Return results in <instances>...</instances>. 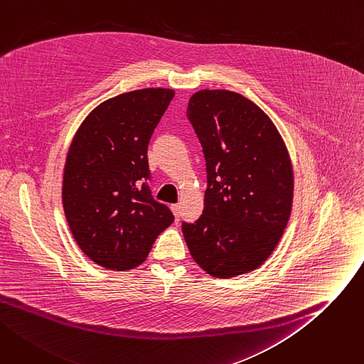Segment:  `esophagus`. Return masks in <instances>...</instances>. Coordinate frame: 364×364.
Returning <instances> with one entry per match:
<instances>
[{
	"instance_id": "esophagus-1",
	"label": "esophagus",
	"mask_w": 364,
	"mask_h": 364,
	"mask_svg": "<svg viewBox=\"0 0 364 364\" xmlns=\"http://www.w3.org/2000/svg\"><path fill=\"white\" fill-rule=\"evenodd\" d=\"M171 210H173V213L176 216V221H178V218H180V205H171Z\"/></svg>"
}]
</instances>
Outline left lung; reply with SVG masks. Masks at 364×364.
Returning <instances> with one entry per match:
<instances>
[{"label": "left lung", "instance_id": "1", "mask_svg": "<svg viewBox=\"0 0 364 364\" xmlns=\"http://www.w3.org/2000/svg\"><path fill=\"white\" fill-rule=\"evenodd\" d=\"M187 118L206 161L205 208L183 223L191 257L216 278L250 272L269 257L293 205V166L277 127L230 90H199Z\"/></svg>", "mask_w": 364, "mask_h": 364}]
</instances>
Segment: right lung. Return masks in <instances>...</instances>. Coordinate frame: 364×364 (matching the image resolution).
I'll return each instance as SVG.
<instances>
[{
  "label": "right lung",
  "mask_w": 364,
  "mask_h": 364,
  "mask_svg": "<svg viewBox=\"0 0 364 364\" xmlns=\"http://www.w3.org/2000/svg\"><path fill=\"white\" fill-rule=\"evenodd\" d=\"M174 95L152 87L118 95L96 107L71 141L65 218L82 252L107 269L136 268L174 221L148 183L149 140Z\"/></svg>",
  "instance_id": "obj_1"
}]
</instances>
